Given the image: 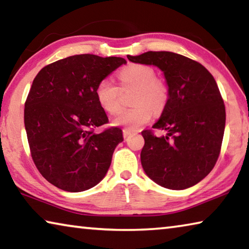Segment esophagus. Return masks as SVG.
I'll return each mask as SVG.
<instances>
[{"label": "esophagus", "instance_id": "1", "mask_svg": "<svg viewBox=\"0 0 249 249\" xmlns=\"http://www.w3.org/2000/svg\"><path fill=\"white\" fill-rule=\"evenodd\" d=\"M129 135H130V130L123 129V136H124V138H127Z\"/></svg>", "mask_w": 249, "mask_h": 249}]
</instances>
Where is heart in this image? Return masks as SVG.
Returning a JSON list of instances; mask_svg holds the SVG:
<instances>
[{
  "label": "heart",
  "mask_w": 249,
  "mask_h": 249,
  "mask_svg": "<svg viewBox=\"0 0 249 249\" xmlns=\"http://www.w3.org/2000/svg\"><path fill=\"white\" fill-rule=\"evenodd\" d=\"M122 88L132 87L134 107L124 109L114 120L113 125L123 126L129 130L141 128L151 119V112L159 114L166 107L169 89L162 80L156 78L155 70L149 66L133 64L119 72ZM96 100L105 112L115 114L121 109L120 89L111 79L104 78L95 88Z\"/></svg>",
  "instance_id": "1"
}]
</instances>
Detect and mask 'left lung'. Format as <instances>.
<instances>
[{
  "instance_id": "left-lung-1",
  "label": "left lung",
  "mask_w": 249,
  "mask_h": 249,
  "mask_svg": "<svg viewBox=\"0 0 249 249\" xmlns=\"http://www.w3.org/2000/svg\"><path fill=\"white\" fill-rule=\"evenodd\" d=\"M135 64L156 66L165 75L169 99L153 128L142 130V169L163 188L184 190L208 176L221 151L225 107L213 75L203 66L171 52L127 56Z\"/></svg>"
}]
</instances>
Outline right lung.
Segmentation results:
<instances>
[{"label":"right lung","instance_id":"add662e5","mask_svg":"<svg viewBox=\"0 0 249 249\" xmlns=\"http://www.w3.org/2000/svg\"><path fill=\"white\" fill-rule=\"evenodd\" d=\"M125 64L121 57L75 54L44 67L34 79L25 102V129L37 169L54 187L86 191L107 175L123 134L119 127L94 133L108 122L95 88Z\"/></svg>","mask_w":249,"mask_h":249}]
</instances>
